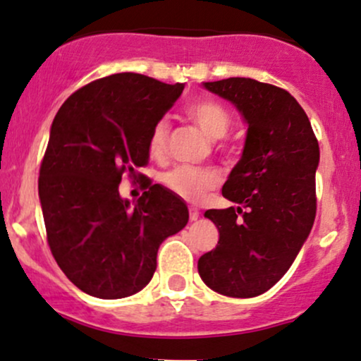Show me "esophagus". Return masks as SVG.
Instances as JSON below:
<instances>
[{"mask_svg":"<svg viewBox=\"0 0 361 361\" xmlns=\"http://www.w3.org/2000/svg\"><path fill=\"white\" fill-rule=\"evenodd\" d=\"M197 218H200V212L196 208H189V220L196 221Z\"/></svg>","mask_w":361,"mask_h":361,"instance_id":"1","label":"esophagus"}]
</instances>
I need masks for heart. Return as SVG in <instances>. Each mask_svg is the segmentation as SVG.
<instances>
[{
  "mask_svg": "<svg viewBox=\"0 0 361 361\" xmlns=\"http://www.w3.org/2000/svg\"><path fill=\"white\" fill-rule=\"evenodd\" d=\"M188 117L197 128L212 140H220L226 135L230 128V114L220 102L214 100H200L188 109ZM170 126L165 119L159 121L148 136V152L152 157H161L167 152ZM161 182L173 194L188 201H200L208 189L218 184V176L213 170L189 167H179L164 173Z\"/></svg>",
  "mask_w": 361,
  "mask_h": 361,
  "instance_id": "b5f03b06",
  "label": "heart"
}]
</instances>
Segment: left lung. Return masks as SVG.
<instances>
[{
	"instance_id": "1",
	"label": "left lung",
	"mask_w": 361,
	"mask_h": 361,
	"mask_svg": "<svg viewBox=\"0 0 361 361\" xmlns=\"http://www.w3.org/2000/svg\"><path fill=\"white\" fill-rule=\"evenodd\" d=\"M202 87L237 107L247 136L221 188L237 208L204 213L220 240L200 257L197 271L216 293L257 297L285 276L314 225L317 137L305 111L283 88L252 78Z\"/></svg>"
}]
</instances>
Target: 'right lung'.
<instances>
[{"label": "right lung", "mask_w": 361, "mask_h": 361, "mask_svg": "<svg viewBox=\"0 0 361 361\" xmlns=\"http://www.w3.org/2000/svg\"><path fill=\"white\" fill-rule=\"evenodd\" d=\"M184 83L117 73L61 105L39 173L47 242L68 279L97 298L131 297L148 285L165 238L189 220L185 202L160 184L131 204L123 176L148 164V136Z\"/></svg>", "instance_id": "1"}]
</instances>
